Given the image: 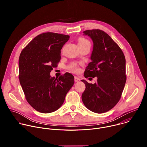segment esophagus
Segmentation results:
<instances>
[{
	"label": "esophagus",
	"instance_id": "esophagus-1",
	"mask_svg": "<svg viewBox=\"0 0 147 147\" xmlns=\"http://www.w3.org/2000/svg\"><path fill=\"white\" fill-rule=\"evenodd\" d=\"M74 81H75V82H78V81H80V79L79 78H78L77 77H74Z\"/></svg>",
	"mask_w": 147,
	"mask_h": 147
}]
</instances>
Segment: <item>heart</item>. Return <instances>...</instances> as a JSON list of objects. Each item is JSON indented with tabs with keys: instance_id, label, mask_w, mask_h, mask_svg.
<instances>
[{
	"instance_id": "obj_1",
	"label": "heart",
	"mask_w": 147,
	"mask_h": 147,
	"mask_svg": "<svg viewBox=\"0 0 147 147\" xmlns=\"http://www.w3.org/2000/svg\"><path fill=\"white\" fill-rule=\"evenodd\" d=\"M90 44V41L84 38H80L78 39V47L79 46H83V45H85L86 44ZM69 70L74 73H78L79 71V67L78 66L76 65V64H73L72 65H71L69 67Z\"/></svg>"
}]
</instances>
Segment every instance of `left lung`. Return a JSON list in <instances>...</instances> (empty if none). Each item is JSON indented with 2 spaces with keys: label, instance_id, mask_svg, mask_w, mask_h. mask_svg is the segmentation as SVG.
I'll list each match as a JSON object with an SVG mask.
<instances>
[{
  "label": "left lung",
  "instance_id": "8db88e82",
  "mask_svg": "<svg viewBox=\"0 0 147 147\" xmlns=\"http://www.w3.org/2000/svg\"><path fill=\"white\" fill-rule=\"evenodd\" d=\"M94 43L92 60L84 73L85 78L97 77L96 82L81 80L86 90L81 98L86 107L96 113L107 112L119 101L126 81L125 59L119 45L100 30H86Z\"/></svg>",
  "mask_w": 147,
  "mask_h": 147
}]
</instances>
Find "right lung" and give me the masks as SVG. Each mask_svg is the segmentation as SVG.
Returning <instances> with one entry per match:
<instances>
[{
  "mask_svg": "<svg viewBox=\"0 0 147 147\" xmlns=\"http://www.w3.org/2000/svg\"><path fill=\"white\" fill-rule=\"evenodd\" d=\"M69 38L61 34L42 33L35 37L20 53V84L28 103L40 113H51L60 108L74 83V77L69 73L59 78L50 75L60 61L61 49Z\"/></svg>",
  "mask_w": 147,
  "mask_h": 147,
  "instance_id": "right-lung-1",
  "label": "right lung"
}]
</instances>
